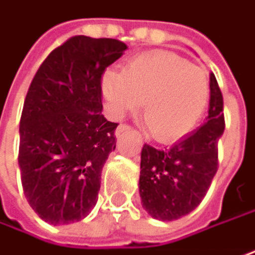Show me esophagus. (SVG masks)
<instances>
[{"label": "esophagus", "mask_w": 255, "mask_h": 255, "mask_svg": "<svg viewBox=\"0 0 255 255\" xmlns=\"http://www.w3.org/2000/svg\"><path fill=\"white\" fill-rule=\"evenodd\" d=\"M128 129H131V127H129L128 124H120L118 128H117V131H115V134H117V137H118V135H121L124 131H128Z\"/></svg>", "instance_id": "esophagus-1"}]
</instances>
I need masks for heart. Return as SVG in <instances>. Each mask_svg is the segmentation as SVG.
Wrapping results in <instances>:
<instances>
[{
  "label": "heart",
  "mask_w": 255,
  "mask_h": 255,
  "mask_svg": "<svg viewBox=\"0 0 255 255\" xmlns=\"http://www.w3.org/2000/svg\"><path fill=\"white\" fill-rule=\"evenodd\" d=\"M108 111L115 118L137 111L162 143L176 141L200 123L209 99L207 74L169 52H147L129 59L124 71L106 70L101 81Z\"/></svg>",
  "instance_id": "obj_1"
}]
</instances>
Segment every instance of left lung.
I'll return each mask as SVG.
<instances>
[{
	"instance_id": "left-lung-1",
	"label": "left lung",
	"mask_w": 255,
	"mask_h": 255,
	"mask_svg": "<svg viewBox=\"0 0 255 255\" xmlns=\"http://www.w3.org/2000/svg\"><path fill=\"white\" fill-rule=\"evenodd\" d=\"M223 129V96L212 73L204 126L169 149L143 146L138 185L143 207L151 218L176 220L201 203L219 168V138Z\"/></svg>"
}]
</instances>
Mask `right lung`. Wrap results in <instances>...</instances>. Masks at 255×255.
<instances>
[{
	"mask_svg": "<svg viewBox=\"0 0 255 255\" xmlns=\"http://www.w3.org/2000/svg\"><path fill=\"white\" fill-rule=\"evenodd\" d=\"M118 39L73 36L37 68L20 118L18 166L24 196L51 225L84 219L117 147V123L102 115L101 81L123 55Z\"/></svg>",
	"mask_w": 255,
	"mask_h": 255,
	"instance_id": "add662e5",
	"label": "right lung"
}]
</instances>
